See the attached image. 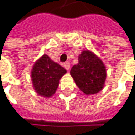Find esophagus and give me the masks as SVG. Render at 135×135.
<instances>
[{"label":"esophagus","mask_w":135,"mask_h":135,"mask_svg":"<svg viewBox=\"0 0 135 135\" xmlns=\"http://www.w3.org/2000/svg\"><path fill=\"white\" fill-rule=\"evenodd\" d=\"M63 66H64V68L66 69H67V70H69V68H70V64H69V62H65L64 64H63Z\"/></svg>","instance_id":"esophagus-1"}]
</instances>
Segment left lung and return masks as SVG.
<instances>
[{"label": "left lung", "mask_w": 135, "mask_h": 135, "mask_svg": "<svg viewBox=\"0 0 135 135\" xmlns=\"http://www.w3.org/2000/svg\"><path fill=\"white\" fill-rule=\"evenodd\" d=\"M70 74L76 86L86 96L103 90L107 77L104 63L90 50H84L79 55L78 63L72 67Z\"/></svg>", "instance_id": "left-lung-1"}]
</instances>
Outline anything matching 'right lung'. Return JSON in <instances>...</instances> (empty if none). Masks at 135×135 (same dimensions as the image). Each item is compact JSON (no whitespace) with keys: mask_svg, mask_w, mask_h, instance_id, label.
Listing matches in <instances>:
<instances>
[{"mask_svg":"<svg viewBox=\"0 0 135 135\" xmlns=\"http://www.w3.org/2000/svg\"><path fill=\"white\" fill-rule=\"evenodd\" d=\"M66 73V69L44 54L31 69V78L35 91L45 98L51 97L59 86V80Z\"/></svg>","mask_w":135,"mask_h":135,"instance_id":"add662e5","label":"right lung"}]
</instances>
